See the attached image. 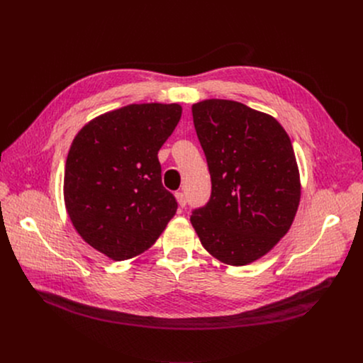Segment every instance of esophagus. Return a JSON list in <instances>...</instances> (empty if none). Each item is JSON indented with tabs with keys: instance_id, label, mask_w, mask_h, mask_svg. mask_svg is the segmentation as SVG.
<instances>
[{
	"instance_id": "1",
	"label": "esophagus",
	"mask_w": 363,
	"mask_h": 363,
	"mask_svg": "<svg viewBox=\"0 0 363 363\" xmlns=\"http://www.w3.org/2000/svg\"><path fill=\"white\" fill-rule=\"evenodd\" d=\"M175 196H177V201H178V203H179L181 208H184V206L186 205V198H185L184 192H177V194H175Z\"/></svg>"
}]
</instances>
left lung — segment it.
I'll list each match as a JSON object with an SVG mask.
<instances>
[{
  "instance_id": "obj_1",
  "label": "left lung",
  "mask_w": 363,
  "mask_h": 363,
  "mask_svg": "<svg viewBox=\"0 0 363 363\" xmlns=\"http://www.w3.org/2000/svg\"><path fill=\"white\" fill-rule=\"evenodd\" d=\"M196 136L211 175V198L191 224L217 260L245 266L290 230L300 202V175L283 126L240 101L192 105Z\"/></svg>"
}]
</instances>
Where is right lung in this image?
I'll list each match as a JSON object with an SVG mask.
<instances>
[{
  "label": "right lung",
  "instance_id": "add662e5",
  "mask_svg": "<svg viewBox=\"0 0 363 363\" xmlns=\"http://www.w3.org/2000/svg\"><path fill=\"white\" fill-rule=\"evenodd\" d=\"M178 103H142L103 113L73 139L65 203L73 227L94 250L122 262L146 251L175 216L158 150L181 119Z\"/></svg>",
  "mask_w": 363,
  "mask_h": 363
}]
</instances>
